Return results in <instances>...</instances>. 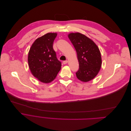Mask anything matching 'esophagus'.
I'll return each mask as SVG.
<instances>
[{
    "label": "esophagus",
    "mask_w": 131,
    "mask_h": 131,
    "mask_svg": "<svg viewBox=\"0 0 131 131\" xmlns=\"http://www.w3.org/2000/svg\"><path fill=\"white\" fill-rule=\"evenodd\" d=\"M68 60H65V61H63V63L64 64H67V63H68Z\"/></svg>",
    "instance_id": "obj_1"
}]
</instances>
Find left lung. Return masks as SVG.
Listing matches in <instances>:
<instances>
[{"label":"left lung","instance_id":"obj_1","mask_svg":"<svg viewBox=\"0 0 131 131\" xmlns=\"http://www.w3.org/2000/svg\"><path fill=\"white\" fill-rule=\"evenodd\" d=\"M68 37L77 53L79 69L76 72L78 80L89 82L96 76L102 64L99 49L94 42L86 36L80 34L71 33Z\"/></svg>","mask_w":131,"mask_h":131}]
</instances>
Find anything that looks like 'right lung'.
Listing matches in <instances>:
<instances>
[{
    "label": "right lung",
    "instance_id": "add662e5",
    "mask_svg": "<svg viewBox=\"0 0 131 131\" xmlns=\"http://www.w3.org/2000/svg\"><path fill=\"white\" fill-rule=\"evenodd\" d=\"M57 35L56 33H47L38 38L28 53V62L32 74L44 83L53 81L61 69V63L53 49Z\"/></svg>",
    "mask_w": 131,
    "mask_h": 131
}]
</instances>
